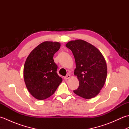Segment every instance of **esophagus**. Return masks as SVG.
I'll use <instances>...</instances> for the list:
<instances>
[{
  "mask_svg": "<svg viewBox=\"0 0 129 129\" xmlns=\"http://www.w3.org/2000/svg\"><path fill=\"white\" fill-rule=\"evenodd\" d=\"M70 78V75L69 74H68L65 76L64 79H65V80H68V79H69Z\"/></svg>",
  "mask_w": 129,
  "mask_h": 129,
  "instance_id": "34e87169",
  "label": "esophagus"
}]
</instances>
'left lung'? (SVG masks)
Here are the masks:
<instances>
[{
    "label": "left lung",
    "mask_w": 129,
    "mask_h": 129,
    "mask_svg": "<svg viewBox=\"0 0 129 129\" xmlns=\"http://www.w3.org/2000/svg\"><path fill=\"white\" fill-rule=\"evenodd\" d=\"M66 46L75 57L74 75L79 81V87L74 92L86 99L94 98L105 83L107 65L105 58L95 46L83 40L70 41Z\"/></svg>",
    "instance_id": "1"
}]
</instances>
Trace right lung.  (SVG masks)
<instances>
[{
  "label": "right lung",
  "instance_id": "1",
  "mask_svg": "<svg viewBox=\"0 0 129 129\" xmlns=\"http://www.w3.org/2000/svg\"><path fill=\"white\" fill-rule=\"evenodd\" d=\"M58 42H44L34 49L24 67V79L30 94L38 100H44L56 91L62 78L57 74L53 56L59 50Z\"/></svg>",
  "mask_w": 129,
  "mask_h": 129
}]
</instances>
